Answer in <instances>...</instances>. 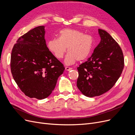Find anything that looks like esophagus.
<instances>
[{"label":"esophagus","instance_id":"obj_1","mask_svg":"<svg viewBox=\"0 0 135 135\" xmlns=\"http://www.w3.org/2000/svg\"><path fill=\"white\" fill-rule=\"evenodd\" d=\"M73 69L72 68H69V67H66L65 68V70L66 71H70V70H71Z\"/></svg>","mask_w":135,"mask_h":135}]
</instances>
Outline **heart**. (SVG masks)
<instances>
[{
    "label": "heart",
    "instance_id": "b5f03b06",
    "mask_svg": "<svg viewBox=\"0 0 135 135\" xmlns=\"http://www.w3.org/2000/svg\"><path fill=\"white\" fill-rule=\"evenodd\" d=\"M94 38L91 35L75 29L65 28L59 32V38H52L47 42V47L57 59H61L69 51L65 63L71 65L78 60H85L90 55L94 46Z\"/></svg>",
    "mask_w": 135,
    "mask_h": 135
}]
</instances>
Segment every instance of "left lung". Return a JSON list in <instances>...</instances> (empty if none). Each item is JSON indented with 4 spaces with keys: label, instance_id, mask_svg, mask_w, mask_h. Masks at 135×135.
I'll return each mask as SVG.
<instances>
[{
    "label": "left lung",
    "instance_id": "left-lung-1",
    "mask_svg": "<svg viewBox=\"0 0 135 135\" xmlns=\"http://www.w3.org/2000/svg\"><path fill=\"white\" fill-rule=\"evenodd\" d=\"M100 42L87 61L78 68L77 87L86 97H93L108 91L123 72L124 55L118 43L107 32L98 29Z\"/></svg>",
    "mask_w": 135,
    "mask_h": 135
}]
</instances>
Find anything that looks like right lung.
Listing matches in <instances>:
<instances>
[{
	"label": "right lung",
	"instance_id": "right-lung-1",
	"mask_svg": "<svg viewBox=\"0 0 135 135\" xmlns=\"http://www.w3.org/2000/svg\"><path fill=\"white\" fill-rule=\"evenodd\" d=\"M44 27H35L19 38L10 60L11 74L18 87L26 95L38 99L52 93L65 70L48 49Z\"/></svg>",
	"mask_w": 135,
	"mask_h": 135
}]
</instances>
